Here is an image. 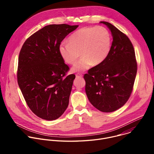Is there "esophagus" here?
Here are the masks:
<instances>
[{"instance_id": "34e87169", "label": "esophagus", "mask_w": 154, "mask_h": 154, "mask_svg": "<svg viewBox=\"0 0 154 154\" xmlns=\"http://www.w3.org/2000/svg\"><path fill=\"white\" fill-rule=\"evenodd\" d=\"M83 77V75L80 74H76V78H82Z\"/></svg>"}]
</instances>
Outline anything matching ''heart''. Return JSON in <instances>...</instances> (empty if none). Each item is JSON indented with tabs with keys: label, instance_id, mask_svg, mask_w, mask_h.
Returning a JSON list of instances; mask_svg holds the SVG:
<instances>
[{
	"label": "heart",
	"instance_id": "1",
	"mask_svg": "<svg viewBox=\"0 0 154 154\" xmlns=\"http://www.w3.org/2000/svg\"><path fill=\"white\" fill-rule=\"evenodd\" d=\"M111 46V35L105 27H86L71 35L69 42H61L58 51L63 60L70 64H74L80 54L81 58L71 69L73 72H79L103 62Z\"/></svg>",
	"mask_w": 154,
	"mask_h": 154
}]
</instances>
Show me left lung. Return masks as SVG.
<instances>
[{"instance_id":"1","label":"left lung","mask_w":154,"mask_h":154,"mask_svg":"<svg viewBox=\"0 0 154 154\" xmlns=\"http://www.w3.org/2000/svg\"><path fill=\"white\" fill-rule=\"evenodd\" d=\"M109 29L113 41L109 55L102 63L85 74V91L99 111L113 112L122 106L132 92L137 72L134 46L128 38L112 24L100 22Z\"/></svg>"}]
</instances>
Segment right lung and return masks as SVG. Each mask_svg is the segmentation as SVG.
<instances>
[{
	"mask_svg": "<svg viewBox=\"0 0 154 154\" xmlns=\"http://www.w3.org/2000/svg\"><path fill=\"white\" fill-rule=\"evenodd\" d=\"M79 26L51 24L24 43L18 58L17 83L30 109L41 119L53 121L66 109L75 75L69 70L58 48Z\"/></svg>",
	"mask_w": 154,
	"mask_h": 154,
	"instance_id": "obj_1",
	"label": "right lung"
}]
</instances>
